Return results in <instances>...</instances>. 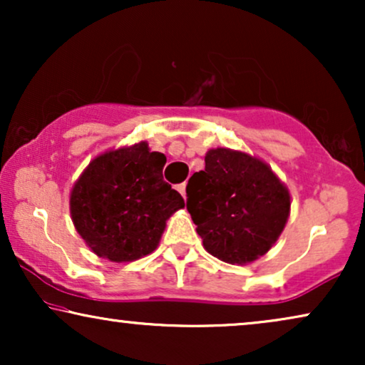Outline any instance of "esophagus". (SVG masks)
<instances>
[{"instance_id":"1","label":"esophagus","mask_w":365,"mask_h":365,"mask_svg":"<svg viewBox=\"0 0 365 365\" xmlns=\"http://www.w3.org/2000/svg\"><path fill=\"white\" fill-rule=\"evenodd\" d=\"M176 189H178L179 194H181L182 197H186V184H184V182L182 184H178Z\"/></svg>"}]
</instances>
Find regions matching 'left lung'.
I'll use <instances>...</instances> for the list:
<instances>
[{
    "mask_svg": "<svg viewBox=\"0 0 365 365\" xmlns=\"http://www.w3.org/2000/svg\"><path fill=\"white\" fill-rule=\"evenodd\" d=\"M204 171L189 179L187 211L202 246L227 264L257 261L291 214V194L262 159L229 148L206 153Z\"/></svg>",
    "mask_w": 365,
    "mask_h": 365,
    "instance_id": "obj_1",
    "label": "left lung"
}]
</instances>
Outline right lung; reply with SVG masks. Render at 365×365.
<instances>
[{
  "label": "right lung",
  "mask_w": 365,
  "mask_h": 365,
  "mask_svg": "<svg viewBox=\"0 0 365 365\" xmlns=\"http://www.w3.org/2000/svg\"><path fill=\"white\" fill-rule=\"evenodd\" d=\"M166 156L146 141L99 154L69 194L74 227L98 257L133 262L159 246L184 199L163 179Z\"/></svg>",
  "instance_id": "1"
}]
</instances>
